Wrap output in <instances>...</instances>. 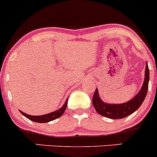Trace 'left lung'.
Here are the masks:
<instances>
[{
    "instance_id": "1",
    "label": "left lung",
    "mask_w": 157,
    "mask_h": 157,
    "mask_svg": "<svg viewBox=\"0 0 157 157\" xmlns=\"http://www.w3.org/2000/svg\"><path fill=\"white\" fill-rule=\"evenodd\" d=\"M150 80V70L148 65H146L145 69V79L143 87L133 98L127 102L122 104L105 103L100 99L98 90L95 89L92 97V104L95 111L101 116L109 119H122L133 113L138 109L144 101L148 92V85Z\"/></svg>"
}]
</instances>
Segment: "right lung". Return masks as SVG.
I'll use <instances>...</instances> for the list:
<instances>
[{
    "label": "right lung",
    "instance_id": "1",
    "mask_svg": "<svg viewBox=\"0 0 157 157\" xmlns=\"http://www.w3.org/2000/svg\"><path fill=\"white\" fill-rule=\"evenodd\" d=\"M67 104H68V99L66 100L65 103L64 104L63 106H62L60 109L56 110V111L53 112V113H48V114L44 115V116H31V115H28L26 114V113H24L23 112L21 111L20 112L23 116H25V117L28 118L30 120L34 121V122H41V123H43V122H50V121L55 120V119H58V118H59L60 116H62V115H63V113H65V109H66Z\"/></svg>",
    "mask_w": 157,
    "mask_h": 157
}]
</instances>
